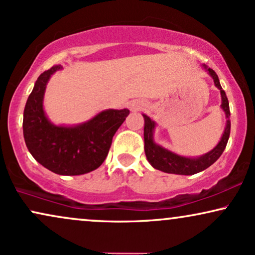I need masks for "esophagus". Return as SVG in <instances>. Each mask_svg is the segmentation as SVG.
I'll list each match as a JSON object with an SVG mask.
<instances>
[{"label":"esophagus","mask_w":255,"mask_h":255,"mask_svg":"<svg viewBox=\"0 0 255 255\" xmlns=\"http://www.w3.org/2000/svg\"><path fill=\"white\" fill-rule=\"evenodd\" d=\"M145 108V103L144 102H140V100H133V102H131L128 104V109L131 110V111H140V110H143Z\"/></svg>","instance_id":"esophagus-1"}]
</instances>
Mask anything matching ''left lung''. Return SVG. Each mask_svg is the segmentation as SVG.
Returning a JSON list of instances; mask_svg holds the SVG:
<instances>
[{
  "mask_svg": "<svg viewBox=\"0 0 255 255\" xmlns=\"http://www.w3.org/2000/svg\"><path fill=\"white\" fill-rule=\"evenodd\" d=\"M203 70L208 73L212 79L214 80V85L220 90L221 93V109L226 115V127L222 133L220 142L209 152L196 157L181 156L177 153L165 149L164 146L159 145L155 142L153 133H155L156 123L149 116L144 115V151H145L146 159L150 164L157 170H161L168 174L176 175H194L197 172L203 171L204 169L209 168L213 163L218 161V158L222 155L226 145H227L229 134H231V121H229V103L226 96V92L222 90L218 74L215 73L208 66L202 65Z\"/></svg>",
  "mask_w": 255,
  "mask_h": 255,
  "instance_id": "1",
  "label": "left lung"
}]
</instances>
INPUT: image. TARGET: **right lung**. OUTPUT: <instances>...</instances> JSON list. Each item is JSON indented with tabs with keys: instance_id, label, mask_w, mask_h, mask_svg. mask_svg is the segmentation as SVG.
Masks as SVG:
<instances>
[{
	"instance_id": "right-lung-1",
	"label": "right lung",
	"mask_w": 255,
	"mask_h": 255,
	"mask_svg": "<svg viewBox=\"0 0 255 255\" xmlns=\"http://www.w3.org/2000/svg\"><path fill=\"white\" fill-rule=\"evenodd\" d=\"M61 66L40 74L23 111V137L28 151L41 165L58 175H84L96 170L108 156L116 131L128 117V109H109L87 122L56 125L43 109L47 84Z\"/></svg>"
}]
</instances>
